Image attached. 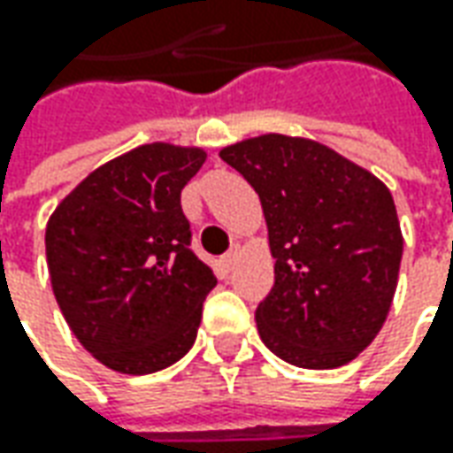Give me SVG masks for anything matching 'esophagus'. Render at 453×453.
<instances>
[{"mask_svg":"<svg viewBox=\"0 0 453 453\" xmlns=\"http://www.w3.org/2000/svg\"><path fill=\"white\" fill-rule=\"evenodd\" d=\"M236 257H239V250H232V252H226L224 257H221V267H224V272H229L232 267L236 265Z\"/></svg>","mask_w":453,"mask_h":453,"instance_id":"34e87169","label":"esophagus"}]
</instances>
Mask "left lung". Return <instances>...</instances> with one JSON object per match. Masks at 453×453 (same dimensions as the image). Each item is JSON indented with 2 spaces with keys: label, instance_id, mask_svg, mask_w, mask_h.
<instances>
[{
  "label": "left lung",
  "instance_id": "left-lung-1",
  "mask_svg": "<svg viewBox=\"0 0 453 453\" xmlns=\"http://www.w3.org/2000/svg\"><path fill=\"white\" fill-rule=\"evenodd\" d=\"M259 194L274 288L254 318L297 368L350 363L388 318L403 234L388 186L310 138L267 133L219 150Z\"/></svg>",
  "mask_w": 453,
  "mask_h": 453
}]
</instances>
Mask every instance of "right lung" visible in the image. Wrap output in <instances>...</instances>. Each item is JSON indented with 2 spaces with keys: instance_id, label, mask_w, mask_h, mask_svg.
Instances as JSON below:
<instances>
[{
  "instance_id": "add662e5",
  "label": "right lung",
  "mask_w": 453,
  "mask_h": 453,
  "mask_svg": "<svg viewBox=\"0 0 453 453\" xmlns=\"http://www.w3.org/2000/svg\"><path fill=\"white\" fill-rule=\"evenodd\" d=\"M206 150L146 143L96 168L44 232L55 300L80 345L118 373L181 360L217 277L191 250L181 188Z\"/></svg>"
}]
</instances>
